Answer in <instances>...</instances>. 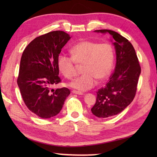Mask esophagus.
Returning <instances> with one entry per match:
<instances>
[{
    "label": "esophagus",
    "mask_w": 157,
    "mask_h": 157,
    "mask_svg": "<svg viewBox=\"0 0 157 157\" xmlns=\"http://www.w3.org/2000/svg\"><path fill=\"white\" fill-rule=\"evenodd\" d=\"M72 92L73 94H78V95H82L84 94H83V92H80V91H77V90H72Z\"/></svg>",
    "instance_id": "esophagus-1"
}]
</instances>
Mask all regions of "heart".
<instances>
[{
    "label": "heart",
    "instance_id": "1",
    "mask_svg": "<svg viewBox=\"0 0 157 157\" xmlns=\"http://www.w3.org/2000/svg\"><path fill=\"white\" fill-rule=\"evenodd\" d=\"M71 56L60 54L57 67L61 74L67 79L75 75L76 64L81 65L82 74L70 83V86L79 90H88L94 87L97 79H106L114 63L113 48L108 43L84 40L77 43L70 48Z\"/></svg>",
    "mask_w": 157,
    "mask_h": 157
}]
</instances>
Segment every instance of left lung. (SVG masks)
I'll use <instances>...</instances> for the list:
<instances>
[{"label":"left lung","instance_id":"left-lung-1","mask_svg":"<svg viewBox=\"0 0 157 157\" xmlns=\"http://www.w3.org/2000/svg\"><path fill=\"white\" fill-rule=\"evenodd\" d=\"M94 32L112 37L116 65L106 84L96 92V101L91 111L97 117H111L122 112L134 100L141 67L134 46L128 39L109 29Z\"/></svg>","mask_w":157,"mask_h":157}]
</instances>
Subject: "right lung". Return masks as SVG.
Returning a JSON list of instances; mask_svg holds the SVG:
<instances>
[{"mask_svg": "<svg viewBox=\"0 0 157 157\" xmlns=\"http://www.w3.org/2000/svg\"><path fill=\"white\" fill-rule=\"evenodd\" d=\"M70 38L65 32H51L33 40L23 52L17 84L26 106L39 117L57 115L70 94L67 88L52 89L61 82L57 58Z\"/></svg>", "mask_w": 157, "mask_h": 157, "instance_id": "add662e5", "label": "right lung"}]
</instances>
